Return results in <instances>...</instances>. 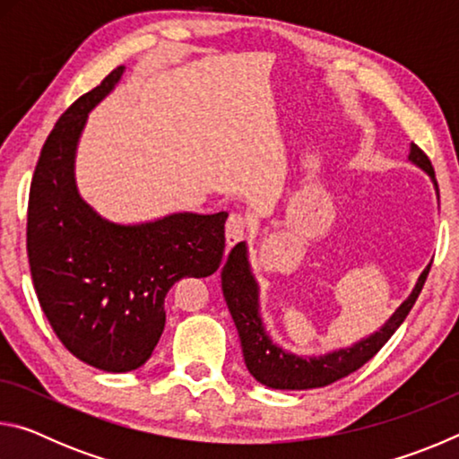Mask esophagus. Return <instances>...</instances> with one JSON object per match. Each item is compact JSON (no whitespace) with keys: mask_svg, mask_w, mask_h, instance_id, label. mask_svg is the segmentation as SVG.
Segmentation results:
<instances>
[{"mask_svg":"<svg viewBox=\"0 0 459 459\" xmlns=\"http://www.w3.org/2000/svg\"><path fill=\"white\" fill-rule=\"evenodd\" d=\"M224 235H227V245L229 247L237 245L238 240L247 235V219H245V216L238 214V212H232L229 216V221H227V232H224Z\"/></svg>","mask_w":459,"mask_h":459,"instance_id":"1","label":"esophagus"}]
</instances>
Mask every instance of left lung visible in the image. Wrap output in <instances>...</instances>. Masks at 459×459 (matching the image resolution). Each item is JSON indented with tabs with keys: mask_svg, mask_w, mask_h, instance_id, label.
<instances>
[{
	"mask_svg": "<svg viewBox=\"0 0 459 459\" xmlns=\"http://www.w3.org/2000/svg\"><path fill=\"white\" fill-rule=\"evenodd\" d=\"M409 161L421 168L423 172L431 178L435 186V194L439 198L437 180H435L433 166L427 155L419 150L415 143H411ZM429 267L423 269L419 275L413 291L409 298L394 309V314L380 325V330L372 332L370 336L354 342L352 346L338 348V351L325 352L320 356H299L285 351L273 340L265 330L261 317L259 306V283L251 271L248 263L247 243H238L232 247L229 259L221 271L222 279V293L227 299L229 312L235 320L240 348H243L245 364L255 380L269 388H279V391H306V388H320L325 385L336 383L351 372L359 370L364 362H368L380 348L386 344V340L393 336L394 330L405 322L411 307L423 290V283L429 273Z\"/></svg>",
	"mask_w": 459,
	"mask_h": 459,
	"instance_id": "8db88e82",
	"label": "left lung"
}]
</instances>
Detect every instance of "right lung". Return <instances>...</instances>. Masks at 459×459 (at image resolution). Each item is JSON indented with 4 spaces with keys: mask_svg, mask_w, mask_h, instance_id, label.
<instances>
[{
    "mask_svg": "<svg viewBox=\"0 0 459 459\" xmlns=\"http://www.w3.org/2000/svg\"><path fill=\"white\" fill-rule=\"evenodd\" d=\"M117 66L66 108L36 164L28 202L34 290L58 340L105 372L150 360L164 332V299L178 279L221 267L229 212H174L137 224L107 221L76 188V147L89 113L121 81Z\"/></svg>",
    "mask_w": 459,
    "mask_h": 459,
    "instance_id": "1",
    "label": "right lung"
}]
</instances>
